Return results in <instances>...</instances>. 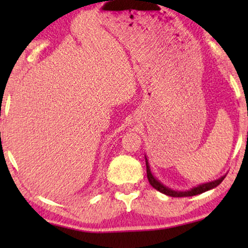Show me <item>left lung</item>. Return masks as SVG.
<instances>
[{
  "instance_id": "left-lung-1",
  "label": "left lung",
  "mask_w": 248,
  "mask_h": 248,
  "mask_svg": "<svg viewBox=\"0 0 248 248\" xmlns=\"http://www.w3.org/2000/svg\"><path fill=\"white\" fill-rule=\"evenodd\" d=\"M145 165H147V176H148V181L150 183V185L152 187L157 189V191L164 193V194L168 195V196H172V198H184V196H193V195H198V194H201V193H204L206 191H209V189H212L218 186L220 183H221L223 179H225L226 175L222 176V177H220L219 179H217V181H213V182H209V183H205V184H202V185H199L196 186V187H193L189 189V191H185V192H182V191H174V189L167 187V186H165L164 184H161L160 182L158 181L157 178H155V176L152 175V172L150 170V166H149V162H148V159L145 158Z\"/></svg>"
}]
</instances>
